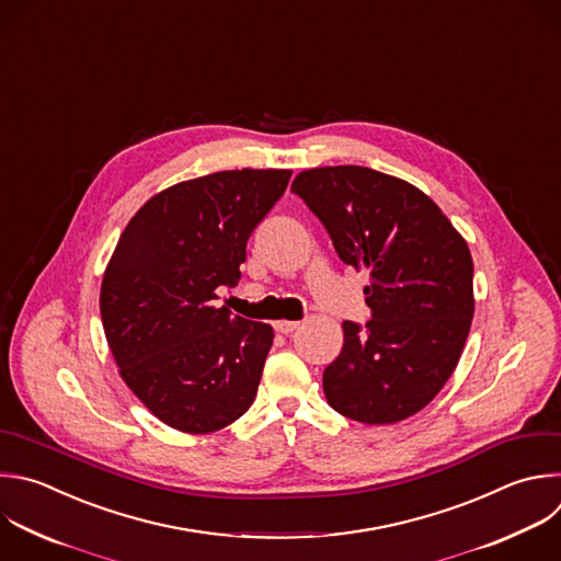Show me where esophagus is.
I'll return each instance as SVG.
<instances>
[{
	"mask_svg": "<svg viewBox=\"0 0 561 561\" xmlns=\"http://www.w3.org/2000/svg\"><path fill=\"white\" fill-rule=\"evenodd\" d=\"M275 328H277L279 332H284V334H290V332H295L297 328H301V321H286V319H282V321L275 323Z\"/></svg>",
	"mask_w": 561,
	"mask_h": 561,
	"instance_id": "1",
	"label": "esophagus"
}]
</instances>
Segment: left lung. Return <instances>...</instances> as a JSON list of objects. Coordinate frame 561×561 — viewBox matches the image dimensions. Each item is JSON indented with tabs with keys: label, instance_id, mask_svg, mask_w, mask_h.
<instances>
[{
	"label": "left lung",
	"instance_id": "8db88e82",
	"mask_svg": "<svg viewBox=\"0 0 561 561\" xmlns=\"http://www.w3.org/2000/svg\"><path fill=\"white\" fill-rule=\"evenodd\" d=\"M290 190L336 255L371 279L363 288L371 319L343 321V347L323 369L330 408L365 425L414 416L454 375L471 328L465 238L414 184L367 167L306 169Z\"/></svg>",
	"mask_w": 561,
	"mask_h": 561
}]
</instances>
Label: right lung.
Listing matches in <instances>:
<instances>
[{"label": "right lung", "instance_id": "add662e5", "mask_svg": "<svg viewBox=\"0 0 561 561\" xmlns=\"http://www.w3.org/2000/svg\"><path fill=\"white\" fill-rule=\"evenodd\" d=\"M290 169H236L149 198L118 238L101 284L103 330L127 388L164 425L211 434L255 401L273 328L216 306Z\"/></svg>", "mask_w": 561, "mask_h": 561}]
</instances>
